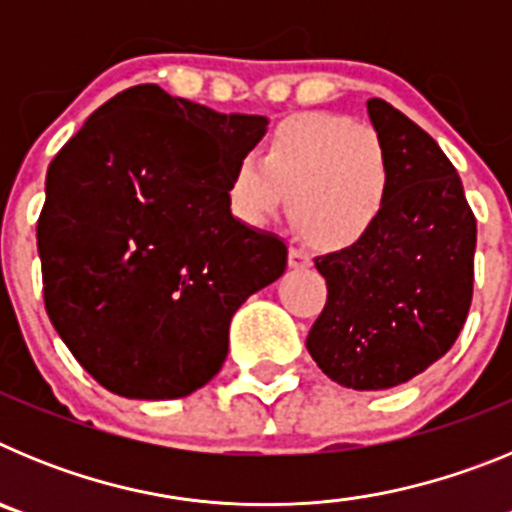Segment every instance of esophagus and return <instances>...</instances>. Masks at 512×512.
<instances>
[{"instance_id":"34e87169","label":"esophagus","mask_w":512,"mask_h":512,"mask_svg":"<svg viewBox=\"0 0 512 512\" xmlns=\"http://www.w3.org/2000/svg\"><path fill=\"white\" fill-rule=\"evenodd\" d=\"M310 264H312L310 253L302 251L300 246L289 248V266H292V269H307Z\"/></svg>"}]
</instances>
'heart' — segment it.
I'll use <instances>...</instances> for the list:
<instances>
[{
    "label": "heart",
    "instance_id": "b5f03b06",
    "mask_svg": "<svg viewBox=\"0 0 512 512\" xmlns=\"http://www.w3.org/2000/svg\"><path fill=\"white\" fill-rule=\"evenodd\" d=\"M289 194V217L323 251L369 241L392 202L390 153L372 128L336 115L282 122L264 164L243 153L228 182V202L251 225L269 223Z\"/></svg>",
    "mask_w": 512,
    "mask_h": 512
}]
</instances>
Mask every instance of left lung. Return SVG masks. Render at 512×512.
Wrapping results in <instances>:
<instances>
[{"label": "left lung", "instance_id": "obj_1", "mask_svg": "<svg viewBox=\"0 0 512 512\" xmlns=\"http://www.w3.org/2000/svg\"><path fill=\"white\" fill-rule=\"evenodd\" d=\"M366 110L390 153V210L369 241L315 259L328 300L305 343L333 382L390 390L459 338L472 305L477 220L431 135L384 99Z\"/></svg>", "mask_w": 512, "mask_h": 512}]
</instances>
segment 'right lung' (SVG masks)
<instances>
[{
  "label": "right lung",
  "mask_w": 512,
  "mask_h": 512,
  "mask_svg": "<svg viewBox=\"0 0 512 512\" xmlns=\"http://www.w3.org/2000/svg\"><path fill=\"white\" fill-rule=\"evenodd\" d=\"M266 117L130 87L56 153L38 217L53 328L102 387L187 397L228 356L235 310L279 279L287 246L235 220V161Z\"/></svg>",
  "instance_id": "add662e5"
}]
</instances>
